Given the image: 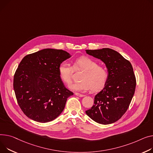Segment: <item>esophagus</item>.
I'll return each mask as SVG.
<instances>
[{"label": "esophagus", "mask_w": 153, "mask_h": 153, "mask_svg": "<svg viewBox=\"0 0 153 153\" xmlns=\"http://www.w3.org/2000/svg\"><path fill=\"white\" fill-rule=\"evenodd\" d=\"M75 95H76V96H78V97H84V96H85L84 95H82V94H79V93H77V92L75 93Z\"/></svg>", "instance_id": "1"}]
</instances>
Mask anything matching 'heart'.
<instances>
[{
	"mask_svg": "<svg viewBox=\"0 0 153 153\" xmlns=\"http://www.w3.org/2000/svg\"><path fill=\"white\" fill-rule=\"evenodd\" d=\"M74 68L75 71L81 69L83 72L79 76L80 81L69 85L74 90H88L98 91L103 89L108 79L107 69L98 63L95 60L86 56H82L74 60L73 67L68 62H63L58 66V74L63 82L69 84L73 80Z\"/></svg>",
	"mask_w": 153,
	"mask_h": 153,
	"instance_id": "1",
	"label": "heart"
}]
</instances>
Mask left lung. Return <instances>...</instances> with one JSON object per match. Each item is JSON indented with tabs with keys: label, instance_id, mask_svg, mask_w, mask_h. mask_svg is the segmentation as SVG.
I'll return each mask as SVG.
<instances>
[{
	"label": "left lung",
	"instance_id": "obj_1",
	"mask_svg": "<svg viewBox=\"0 0 153 153\" xmlns=\"http://www.w3.org/2000/svg\"><path fill=\"white\" fill-rule=\"evenodd\" d=\"M85 51L104 62L108 72L106 85L95 95L94 105L85 113L97 123H114L125 114L134 97L136 78L133 68L129 61L113 49Z\"/></svg>",
	"mask_w": 153,
	"mask_h": 153
}]
</instances>
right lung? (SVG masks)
<instances>
[{"label":"right lung","instance_id":"add662e5","mask_svg":"<svg viewBox=\"0 0 153 153\" xmlns=\"http://www.w3.org/2000/svg\"><path fill=\"white\" fill-rule=\"evenodd\" d=\"M70 57L63 50L45 48L23 58L14 75L13 88L18 104L27 117L45 123L62 113L73 93L65 87L58 69Z\"/></svg>","mask_w":153,"mask_h":153}]
</instances>
